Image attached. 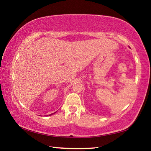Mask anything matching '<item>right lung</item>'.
Here are the masks:
<instances>
[{
  "label": "right lung",
  "mask_w": 151,
  "mask_h": 151,
  "mask_svg": "<svg viewBox=\"0 0 151 151\" xmlns=\"http://www.w3.org/2000/svg\"><path fill=\"white\" fill-rule=\"evenodd\" d=\"M55 113H53V114H55ZM50 114V115H52V114Z\"/></svg>",
  "instance_id": "obj_1"
}]
</instances>
